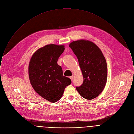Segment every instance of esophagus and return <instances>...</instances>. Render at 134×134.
<instances>
[{
    "mask_svg": "<svg viewBox=\"0 0 134 134\" xmlns=\"http://www.w3.org/2000/svg\"><path fill=\"white\" fill-rule=\"evenodd\" d=\"M70 80H71V81H72V80H73V79H74V76H71L70 77Z\"/></svg>",
    "mask_w": 134,
    "mask_h": 134,
    "instance_id": "obj_1",
    "label": "esophagus"
}]
</instances>
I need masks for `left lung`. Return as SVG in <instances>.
I'll return each mask as SVG.
<instances>
[{
    "mask_svg": "<svg viewBox=\"0 0 134 134\" xmlns=\"http://www.w3.org/2000/svg\"><path fill=\"white\" fill-rule=\"evenodd\" d=\"M69 46L77 57L84 79L83 84L76 89L84 98H95L103 90L106 83L105 58L98 47L91 41L77 40Z\"/></svg>",
    "mask_w": 134,
    "mask_h": 134,
    "instance_id": "obj_1",
    "label": "left lung"
}]
</instances>
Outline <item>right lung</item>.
<instances>
[{"instance_id":"add662e5","label":"right lung","mask_w":134,"mask_h":134,"mask_svg":"<svg viewBox=\"0 0 134 134\" xmlns=\"http://www.w3.org/2000/svg\"><path fill=\"white\" fill-rule=\"evenodd\" d=\"M64 50V45L49 44L37 50L31 58L29 76L33 88L39 95L51 102H55L63 96L71 80L63 76L57 64Z\"/></svg>"}]
</instances>
